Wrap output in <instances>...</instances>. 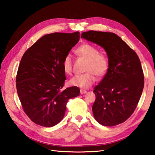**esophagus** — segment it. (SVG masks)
<instances>
[{
  "label": "esophagus",
  "mask_w": 155,
  "mask_h": 155,
  "mask_svg": "<svg viewBox=\"0 0 155 155\" xmlns=\"http://www.w3.org/2000/svg\"><path fill=\"white\" fill-rule=\"evenodd\" d=\"M80 93H81V94H86V93H87V91L85 90H82V89H81V90H80Z\"/></svg>",
  "instance_id": "esophagus-1"
}]
</instances>
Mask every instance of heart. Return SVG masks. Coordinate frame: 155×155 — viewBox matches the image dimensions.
<instances>
[{
    "label": "heart",
    "instance_id": "b5f03b06",
    "mask_svg": "<svg viewBox=\"0 0 155 155\" xmlns=\"http://www.w3.org/2000/svg\"><path fill=\"white\" fill-rule=\"evenodd\" d=\"M76 53L78 56L87 59L85 70V73L77 74L70 80L72 86L81 88H87L95 83L97 74L103 77L106 74L109 68V59L105 54L99 52L97 47L90 44H84L78 47ZM73 59L70 53L64 57L62 61V68L66 74L72 72Z\"/></svg>",
    "mask_w": 155,
    "mask_h": 155
}]
</instances>
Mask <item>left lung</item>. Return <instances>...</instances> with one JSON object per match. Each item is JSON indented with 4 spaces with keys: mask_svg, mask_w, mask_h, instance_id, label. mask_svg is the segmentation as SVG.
Masks as SVG:
<instances>
[{
    "mask_svg": "<svg viewBox=\"0 0 155 155\" xmlns=\"http://www.w3.org/2000/svg\"><path fill=\"white\" fill-rule=\"evenodd\" d=\"M81 38L105 50L109 59L107 74L94 87V118L100 124L113 127L125 122L137 107L142 94L144 77L136 52L114 33L89 31Z\"/></svg>",
    "mask_w": 155,
    "mask_h": 155,
    "instance_id": "8db88e82",
    "label": "left lung"
}]
</instances>
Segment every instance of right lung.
<instances>
[{
  "mask_svg": "<svg viewBox=\"0 0 155 155\" xmlns=\"http://www.w3.org/2000/svg\"><path fill=\"white\" fill-rule=\"evenodd\" d=\"M79 32L53 33L41 37L25 52L16 76V88L28 117L41 127H51L64 117L68 100L79 95L78 87L63 90L64 57L78 43Z\"/></svg>",
  "mask_w": 155,
  "mask_h": 155,
  "instance_id": "right-lung-1",
  "label": "right lung"
}]
</instances>
